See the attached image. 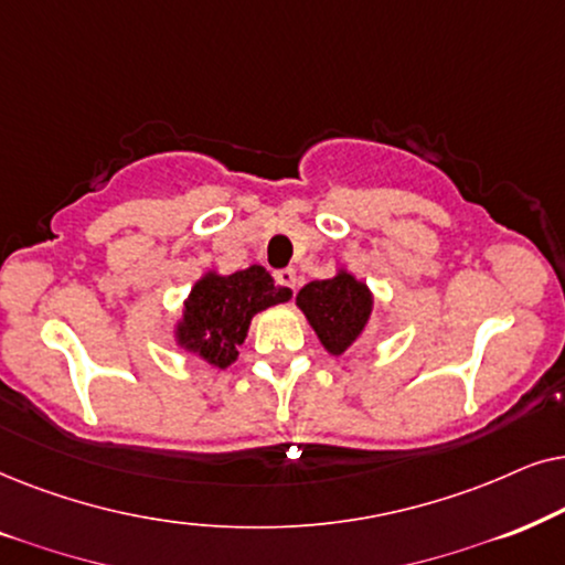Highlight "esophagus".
<instances>
[{"label": "esophagus", "mask_w": 565, "mask_h": 565, "mask_svg": "<svg viewBox=\"0 0 565 565\" xmlns=\"http://www.w3.org/2000/svg\"><path fill=\"white\" fill-rule=\"evenodd\" d=\"M276 281L281 284V287H287L291 291H297L299 287V276L295 268H284V270H276Z\"/></svg>", "instance_id": "34e87169"}]
</instances>
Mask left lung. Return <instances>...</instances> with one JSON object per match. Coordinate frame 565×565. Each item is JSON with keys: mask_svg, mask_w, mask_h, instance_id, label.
I'll return each mask as SVG.
<instances>
[{"mask_svg": "<svg viewBox=\"0 0 565 565\" xmlns=\"http://www.w3.org/2000/svg\"><path fill=\"white\" fill-rule=\"evenodd\" d=\"M297 307L320 338L322 349L338 359L370 330L374 295L366 281L341 266L330 278L305 284L297 295Z\"/></svg>", "mask_w": 565, "mask_h": 565, "instance_id": "obj_1", "label": "left lung"}]
</instances>
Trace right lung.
<instances>
[{
	"label": "right lung",
	"mask_w": 565,
	"mask_h": 565,
	"mask_svg": "<svg viewBox=\"0 0 565 565\" xmlns=\"http://www.w3.org/2000/svg\"><path fill=\"white\" fill-rule=\"evenodd\" d=\"M289 299L291 289L274 284V276L258 263L235 274L209 268L183 299L172 341L188 356L227 370L237 361L255 315Z\"/></svg>",
	"instance_id": "right-lung-1"
}]
</instances>
